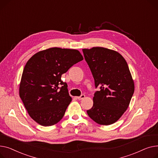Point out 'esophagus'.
Segmentation results:
<instances>
[{
    "label": "esophagus",
    "instance_id": "obj_1",
    "mask_svg": "<svg viewBox=\"0 0 158 158\" xmlns=\"http://www.w3.org/2000/svg\"><path fill=\"white\" fill-rule=\"evenodd\" d=\"M85 97V96L84 94H81L80 96H78V97H77V98L78 99V100H81L82 99H83Z\"/></svg>",
    "mask_w": 158,
    "mask_h": 158
}]
</instances>
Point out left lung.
<instances>
[{
	"label": "left lung",
	"mask_w": 158,
	"mask_h": 158,
	"mask_svg": "<svg viewBox=\"0 0 158 158\" xmlns=\"http://www.w3.org/2000/svg\"><path fill=\"white\" fill-rule=\"evenodd\" d=\"M94 79L93 106L87 111L89 117L101 125L115 123L126 112L135 85L128 65L118 52L103 47L83 49Z\"/></svg>",
	"instance_id": "left-lung-1"
}]
</instances>
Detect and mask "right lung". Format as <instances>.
<instances>
[{
    "label": "right lung",
    "instance_id": "1",
    "mask_svg": "<svg viewBox=\"0 0 158 158\" xmlns=\"http://www.w3.org/2000/svg\"><path fill=\"white\" fill-rule=\"evenodd\" d=\"M83 59L79 51L51 48L27 61L20 85V97L31 117L41 126L59 123L72 99L61 80L74 64Z\"/></svg>",
    "mask_w": 158,
    "mask_h": 158
}]
</instances>
